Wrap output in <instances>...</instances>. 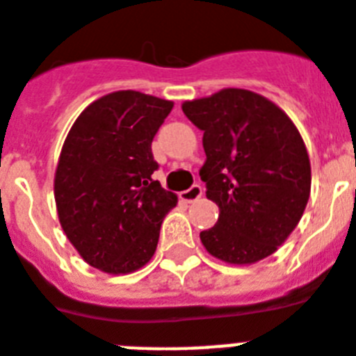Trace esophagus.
<instances>
[{
    "label": "esophagus",
    "instance_id": "1",
    "mask_svg": "<svg viewBox=\"0 0 356 356\" xmlns=\"http://www.w3.org/2000/svg\"><path fill=\"white\" fill-rule=\"evenodd\" d=\"M202 194H203V187H202V185L194 184L193 187H191V189L181 191V193H180V200H181V202H185V203H193V202H196V200L202 198Z\"/></svg>",
    "mask_w": 356,
    "mask_h": 356
}]
</instances>
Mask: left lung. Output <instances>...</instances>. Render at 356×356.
I'll use <instances>...</instances> for the list:
<instances>
[{"mask_svg": "<svg viewBox=\"0 0 356 356\" xmlns=\"http://www.w3.org/2000/svg\"><path fill=\"white\" fill-rule=\"evenodd\" d=\"M203 131L200 176L220 207L200 232L203 247L230 265H252L281 247L302 218L312 187L306 145L281 108L254 91L227 88L181 104Z\"/></svg>", "mask_w": 356, "mask_h": 356, "instance_id": "8db88e82", "label": "left lung"}]
</instances>
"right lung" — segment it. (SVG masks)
Wrapping results in <instances>:
<instances>
[{
    "label": "right lung",
    "mask_w": 356,
    "mask_h": 356,
    "mask_svg": "<svg viewBox=\"0 0 356 356\" xmlns=\"http://www.w3.org/2000/svg\"><path fill=\"white\" fill-rule=\"evenodd\" d=\"M171 100L124 90L91 102L74 122L54 193L66 238L88 265L108 273L142 268L178 198L153 180L151 144Z\"/></svg>",
    "instance_id": "add662e5"
}]
</instances>
